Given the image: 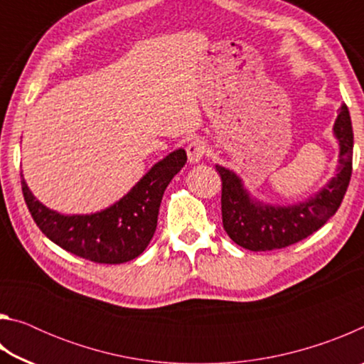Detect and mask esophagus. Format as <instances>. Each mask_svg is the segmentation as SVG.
<instances>
[{"label":"esophagus","mask_w":364,"mask_h":364,"mask_svg":"<svg viewBox=\"0 0 364 364\" xmlns=\"http://www.w3.org/2000/svg\"><path fill=\"white\" fill-rule=\"evenodd\" d=\"M186 152H188V160L189 164H199L202 159L205 157V152H207V144L204 139H194L191 141L186 147Z\"/></svg>","instance_id":"34e87169"}]
</instances>
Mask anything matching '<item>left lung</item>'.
I'll return each mask as SVG.
<instances>
[{"instance_id": "obj_1", "label": "left lung", "mask_w": 364, "mask_h": 364, "mask_svg": "<svg viewBox=\"0 0 364 364\" xmlns=\"http://www.w3.org/2000/svg\"><path fill=\"white\" fill-rule=\"evenodd\" d=\"M341 146L337 175L310 199L300 204L267 205L250 197L234 171L217 165L221 176V217L234 242L254 252L284 249L318 231L341 207L352 176L353 128L348 107L342 104L334 123Z\"/></svg>"}]
</instances>
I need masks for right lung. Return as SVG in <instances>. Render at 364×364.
<instances>
[{
  "label": "right lung",
  "mask_w": 364,
  "mask_h": 364,
  "mask_svg": "<svg viewBox=\"0 0 364 364\" xmlns=\"http://www.w3.org/2000/svg\"><path fill=\"white\" fill-rule=\"evenodd\" d=\"M186 160L184 149L168 154L119 202L91 215L49 210L35 199L23 178L22 193L36 226L59 247L95 263H125L143 254L151 242L164 191Z\"/></svg>",
  "instance_id": "add662e5"
}]
</instances>
